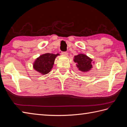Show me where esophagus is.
I'll return each mask as SVG.
<instances>
[{"mask_svg":"<svg viewBox=\"0 0 127 127\" xmlns=\"http://www.w3.org/2000/svg\"><path fill=\"white\" fill-rule=\"evenodd\" d=\"M62 54L63 55L65 56H68V53L66 52H62Z\"/></svg>","mask_w":127,"mask_h":127,"instance_id":"esophagus-1","label":"esophagus"}]
</instances>
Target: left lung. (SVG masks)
I'll return each mask as SVG.
<instances>
[{
	"label": "left lung",
	"mask_w": 127,
	"mask_h": 127,
	"mask_svg": "<svg viewBox=\"0 0 127 127\" xmlns=\"http://www.w3.org/2000/svg\"><path fill=\"white\" fill-rule=\"evenodd\" d=\"M74 61L81 71L87 72L92 68V59L83 54H79L74 57Z\"/></svg>",
	"instance_id": "obj_1"
}]
</instances>
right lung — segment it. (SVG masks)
<instances>
[{"label": "right lung", "mask_w": 127, "mask_h": 127, "mask_svg": "<svg viewBox=\"0 0 127 127\" xmlns=\"http://www.w3.org/2000/svg\"><path fill=\"white\" fill-rule=\"evenodd\" d=\"M58 55V53L55 55L49 53L41 55L34 62V69L42 75L48 74L53 68L55 58Z\"/></svg>", "instance_id": "right-lung-1"}]
</instances>
